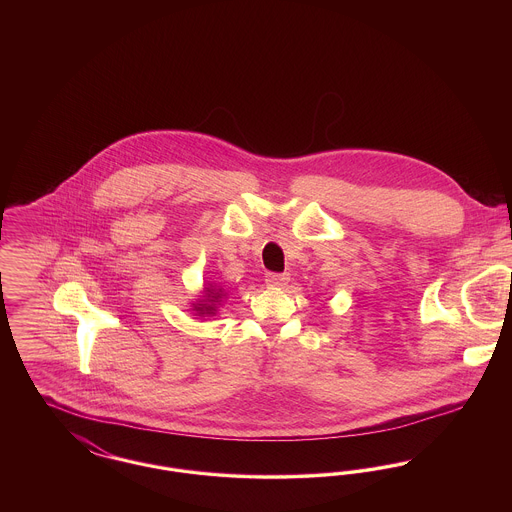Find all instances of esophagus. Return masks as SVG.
<instances>
[{
    "mask_svg": "<svg viewBox=\"0 0 512 512\" xmlns=\"http://www.w3.org/2000/svg\"><path fill=\"white\" fill-rule=\"evenodd\" d=\"M268 286H274V288H282L290 282V274L288 272H268L267 278Z\"/></svg>",
    "mask_w": 512,
    "mask_h": 512,
    "instance_id": "34e87169",
    "label": "esophagus"
}]
</instances>
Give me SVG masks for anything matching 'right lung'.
<instances>
[{
    "mask_svg": "<svg viewBox=\"0 0 512 512\" xmlns=\"http://www.w3.org/2000/svg\"><path fill=\"white\" fill-rule=\"evenodd\" d=\"M207 297H209V303H213V300L210 299V293L213 292V290H209V288H207ZM214 293V299H217V297H220V293L219 292H213ZM209 303H201V307H197V309H199V311H207V313H211V311H213V305H209Z\"/></svg>",
    "mask_w": 512,
    "mask_h": 512,
    "instance_id": "1",
    "label": "right lung"
}]
</instances>
